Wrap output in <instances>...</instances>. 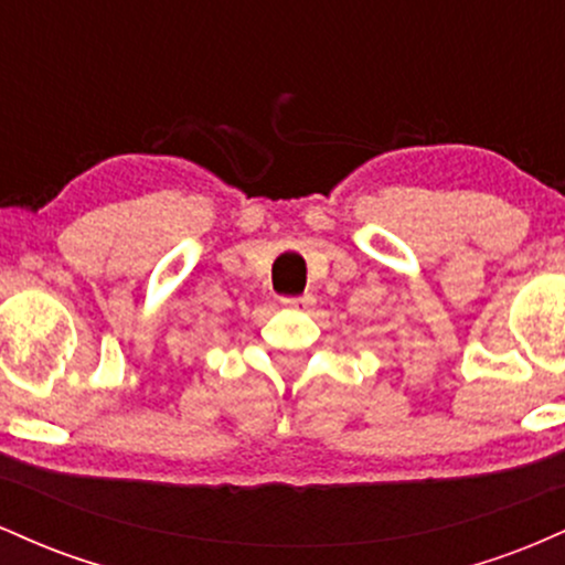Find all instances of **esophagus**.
<instances>
[{"mask_svg":"<svg viewBox=\"0 0 565 565\" xmlns=\"http://www.w3.org/2000/svg\"><path fill=\"white\" fill-rule=\"evenodd\" d=\"M281 302L287 305V308H310V305L316 302V297L310 295V291H305V295H300V297H284Z\"/></svg>","mask_w":565,"mask_h":565,"instance_id":"34e87169","label":"esophagus"}]
</instances>
